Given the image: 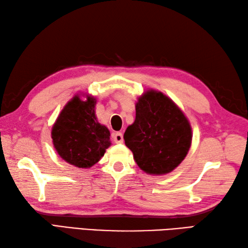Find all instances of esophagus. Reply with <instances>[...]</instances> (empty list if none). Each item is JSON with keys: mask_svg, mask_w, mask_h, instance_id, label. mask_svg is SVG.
<instances>
[{"mask_svg": "<svg viewBox=\"0 0 248 248\" xmlns=\"http://www.w3.org/2000/svg\"><path fill=\"white\" fill-rule=\"evenodd\" d=\"M113 140L116 144H121L124 143V135L120 132H115L113 134Z\"/></svg>", "mask_w": 248, "mask_h": 248, "instance_id": "esophagus-1", "label": "esophagus"}]
</instances>
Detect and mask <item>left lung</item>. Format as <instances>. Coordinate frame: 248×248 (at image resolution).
Instances as JSON below:
<instances>
[{
    "instance_id": "1",
    "label": "left lung",
    "mask_w": 248,
    "mask_h": 248,
    "mask_svg": "<svg viewBox=\"0 0 248 248\" xmlns=\"http://www.w3.org/2000/svg\"><path fill=\"white\" fill-rule=\"evenodd\" d=\"M135 110L134 123L124 139L136 164L150 175L172 171L192 144V128L186 115L170 98L154 89L139 97Z\"/></svg>"
}]
</instances>
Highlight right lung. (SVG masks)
I'll list each match as a JSON object with an SVG mask.
<instances>
[{"label":"right lung","instance_id":"right-lung-1","mask_svg":"<svg viewBox=\"0 0 248 248\" xmlns=\"http://www.w3.org/2000/svg\"><path fill=\"white\" fill-rule=\"evenodd\" d=\"M96 102L93 96L87 94L84 100L76 94L62 109L52 127L51 136L57 154L78 168L96 164L110 146L108 129L98 123Z\"/></svg>","mask_w":248,"mask_h":248}]
</instances>
